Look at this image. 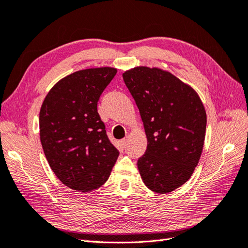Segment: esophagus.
Segmentation results:
<instances>
[{
  "label": "esophagus",
  "instance_id": "obj_1",
  "mask_svg": "<svg viewBox=\"0 0 248 248\" xmlns=\"http://www.w3.org/2000/svg\"><path fill=\"white\" fill-rule=\"evenodd\" d=\"M126 143H127V139H123V140H121V141H120V144L122 145L123 147H125V146H126Z\"/></svg>",
  "mask_w": 248,
  "mask_h": 248
}]
</instances>
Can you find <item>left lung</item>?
Listing matches in <instances>:
<instances>
[{"label": "left lung", "instance_id": "left-lung-1", "mask_svg": "<svg viewBox=\"0 0 248 248\" xmlns=\"http://www.w3.org/2000/svg\"><path fill=\"white\" fill-rule=\"evenodd\" d=\"M123 79L138 106L147 139L138 160L143 183L166 194L186 184L200 161L207 115L197 92L168 71L136 67Z\"/></svg>", "mask_w": 248, "mask_h": 248}]
</instances>
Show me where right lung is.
<instances>
[{"instance_id": "obj_1", "label": "right lung", "mask_w": 248, "mask_h": 248, "mask_svg": "<svg viewBox=\"0 0 248 248\" xmlns=\"http://www.w3.org/2000/svg\"><path fill=\"white\" fill-rule=\"evenodd\" d=\"M117 74L110 67L76 71L48 91L39 113L40 141L62 183L91 192L106 183L119 157L97 112V102Z\"/></svg>"}]
</instances>
